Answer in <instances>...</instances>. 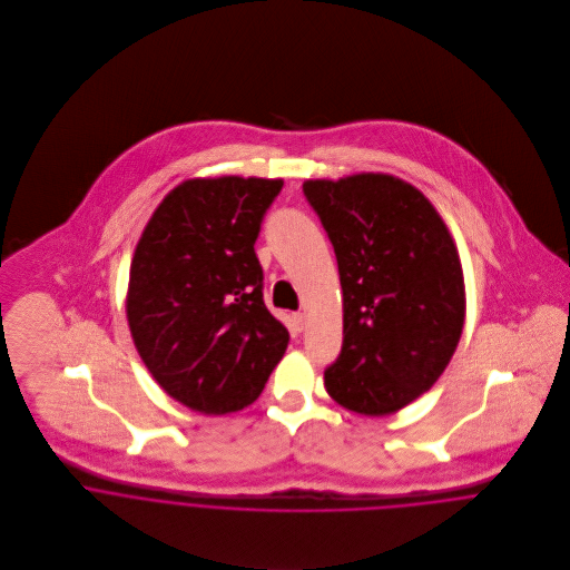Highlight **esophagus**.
<instances>
[{"label":"esophagus","mask_w":570,"mask_h":570,"mask_svg":"<svg viewBox=\"0 0 570 570\" xmlns=\"http://www.w3.org/2000/svg\"><path fill=\"white\" fill-rule=\"evenodd\" d=\"M292 321H294V325H296V331H303V328H305V323H307V321H305V314H301V312H298V314H294V316H292Z\"/></svg>","instance_id":"esophagus-1"}]
</instances>
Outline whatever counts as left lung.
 <instances>
[{
	"label": "left lung",
	"mask_w": 570,
	"mask_h": 570,
	"mask_svg": "<svg viewBox=\"0 0 570 570\" xmlns=\"http://www.w3.org/2000/svg\"><path fill=\"white\" fill-rule=\"evenodd\" d=\"M342 285V351L325 371L340 406L384 416L434 386L465 323L454 239L430 199L386 173L307 179Z\"/></svg>",
	"instance_id": "obj_1"
}]
</instances>
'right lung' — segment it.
I'll list each match as a JSON object with an SVG mask.
<instances>
[{"instance_id": "1", "label": "right lung", "mask_w": 570, "mask_h": 570, "mask_svg": "<svg viewBox=\"0 0 570 570\" xmlns=\"http://www.w3.org/2000/svg\"><path fill=\"white\" fill-rule=\"evenodd\" d=\"M283 179L195 177L175 186L136 245L127 321L166 395L204 414L249 406L289 331L263 303L254 244Z\"/></svg>"}]
</instances>
